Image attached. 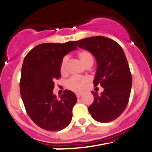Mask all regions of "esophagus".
Returning <instances> with one entry per match:
<instances>
[{
    "instance_id": "esophagus-1",
    "label": "esophagus",
    "mask_w": 152,
    "mask_h": 152,
    "mask_svg": "<svg viewBox=\"0 0 152 152\" xmlns=\"http://www.w3.org/2000/svg\"><path fill=\"white\" fill-rule=\"evenodd\" d=\"M76 97H77L78 98H81V97L82 94H76Z\"/></svg>"
}]
</instances>
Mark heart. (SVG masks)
<instances>
[{"label": "heart", "mask_w": 152, "mask_h": 152, "mask_svg": "<svg viewBox=\"0 0 152 152\" xmlns=\"http://www.w3.org/2000/svg\"><path fill=\"white\" fill-rule=\"evenodd\" d=\"M77 55L84 66L86 67L87 66L93 64L94 58H93L92 54L88 51L81 50L77 53ZM69 57L67 56L62 58L61 64H60V71H61V74H64L66 72V66ZM88 81L89 79L86 77H72L67 81L66 85L67 87L70 88L71 90L74 91L75 92H81L83 89L86 84L88 83Z\"/></svg>", "instance_id": "obj_1"}]
</instances>
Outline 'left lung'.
Segmentation results:
<instances>
[{
	"label": "left lung",
	"instance_id": "8db88e82",
	"mask_svg": "<svg viewBox=\"0 0 152 152\" xmlns=\"http://www.w3.org/2000/svg\"><path fill=\"white\" fill-rule=\"evenodd\" d=\"M74 43L96 58L94 86L100 84L104 88L100 95L91 92L94 97V103L88 107L91 117L99 122L115 120L127 107L132 83L123 49L115 41L103 36L85 38Z\"/></svg>",
	"mask_w": 152,
	"mask_h": 152
}]
</instances>
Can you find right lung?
I'll return each instance as SVG.
<instances>
[{
  "label": "right lung",
  "mask_w": 152,
  "mask_h": 152,
  "mask_svg": "<svg viewBox=\"0 0 152 152\" xmlns=\"http://www.w3.org/2000/svg\"><path fill=\"white\" fill-rule=\"evenodd\" d=\"M76 47L73 42L43 43L34 47L24 58L20 83L22 100L31 120L47 131L61 130L72 119L76 95L66 90L58 99L53 89L54 81L61 77L62 58Z\"/></svg>",
  "instance_id": "right-lung-1"
}]
</instances>
